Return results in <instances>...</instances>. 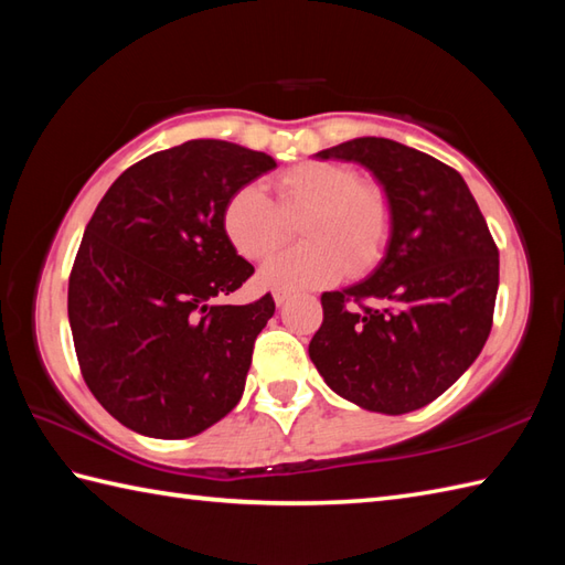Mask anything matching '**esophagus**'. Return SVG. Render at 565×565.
<instances>
[{"mask_svg": "<svg viewBox=\"0 0 565 565\" xmlns=\"http://www.w3.org/2000/svg\"><path fill=\"white\" fill-rule=\"evenodd\" d=\"M289 296H291L289 291H274V303L276 306H284L286 301H289Z\"/></svg>", "mask_w": 565, "mask_h": 565, "instance_id": "esophagus-1", "label": "esophagus"}]
</instances>
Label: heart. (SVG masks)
I'll use <instances>...</instances> for the list:
<instances>
[{"mask_svg":"<svg viewBox=\"0 0 565 565\" xmlns=\"http://www.w3.org/2000/svg\"><path fill=\"white\" fill-rule=\"evenodd\" d=\"M276 203L259 184L227 196L223 233L239 257L264 259L279 249L298 223L303 245L286 249L259 269L267 289H318L364 274L381 259L391 237V203L376 184L338 162H303L276 177Z\"/></svg>","mask_w":565,"mask_h":565,"instance_id":"1","label":"heart"}]
</instances>
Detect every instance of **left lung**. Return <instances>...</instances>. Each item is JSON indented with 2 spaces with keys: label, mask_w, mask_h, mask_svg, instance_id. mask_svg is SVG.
Listing matches in <instances>:
<instances>
[{
  "label": "left lung",
  "mask_w": 565,
  "mask_h": 565,
  "mask_svg": "<svg viewBox=\"0 0 565 565\" xmlns=\"http://www.w3.org/2000/svg\"><path fill=\"white\" fill-rule=\"evenodd\" d=\"M316 158L374 174L391 237L366 279L322 294L310 362L364 411H419L476 362L493 326L500 259L488 223L459 172L403 142L366 136Z\"/></svg>",
  "instance_id": "obj_1"
}]
</instances>
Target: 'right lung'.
Segmentation results:
<instances>
[{
  "mask_svg": "<svg viewBox=\"0 0 565 565\" xmlns=\"http://www.w3.org/2000/svg\"><path fill=\"white\" fill-rule=\"evenodd\" d=\"M274 167L237 142L186 140L128 167L94 211L70 274L72 340L94 398L138 435H201L243 398L274 298L213 303L255 271L221 218Z\"/></svg>",
  "mask_w": 565,
  "mask_h": 565,
  "instance_id": "right-lung-1",
  "label": "right lung"
}]
</instances>
